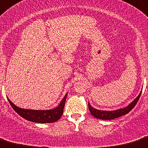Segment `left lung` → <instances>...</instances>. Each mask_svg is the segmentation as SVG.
<instances>
[{"label":"left lung","instance_id":"8db88e82","mask_svg":"<svg viewBox=\"0 0 148 148\" xmlns=\"http://www.w3.org/2000/svg\"><path fill=\"white\" fill-rule=\"evenodd\" d=\"M141 93L142 91H140L139 95L130 104L127 106L124 107V108H119V109L114 110V111H103V110H99L96 109L94 107L91 106V104L88 102V109H89L90 113H91L93 116L98 119L101 120H112L117 119V118L121 117V116H123V115L127 114L129 113L133 108L136 103H138V100H139L140 97Z\"/></svg>","mask_w":148,"mask_h":148}]
</instances>
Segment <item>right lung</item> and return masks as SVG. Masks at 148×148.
I'll return each mask as SVG.
<instances>
[{"instance_id":"add662e5","label":"right lung","mask_w":148,"mask_h":148,"mask_svg":"<svg viewBox=\"0 0 148 148\" xmlns=\"http://www.w3.org/2000/svg\"><path fill=\"white\" fill-rule=\"evenodd\" d=\"M66 96H67V93L65 94L61 102L57 107L49 110H34L22 108L15 106L8 98V100L14 111L23 119L31 122L37 123H50L56 122L62 117Z\"/></svg>"}]
</instances>
